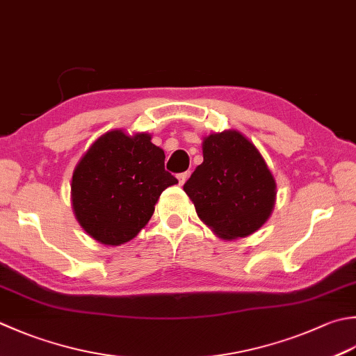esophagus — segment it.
Masks as SVG:
<instances>
[{
  "label": "esophagus",
  "instance_id": "1",
  "mask_svg": "<svg viewBox=\"0 0 356 356\" xmlns=\"http://www.w3.org/2000/svg\"><path fill=\"white\" fill-rule=\"evenodd\" d=\"M190 177V172H182V174H179L177 176V180H179V185L182 186L185 182H186V179Z\"/></svg>",
  "mask_w": 356,
  "mask_h": 356
}]
</instances>
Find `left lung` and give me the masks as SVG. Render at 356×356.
I'll use <instances>...</instances> for the list:
<instances>
[{
  "label": "left lung",
  "mask_w": 356,
  "mask_h": 356,
  "mask_svg": "<svg viewBox=\"0 0 356 356\" xmlns=\"http://www.w3.org/2000/svg\"><path fill=\"white\" fill-rule=\"evenodd\" d=\"M202 162L184 191L199 219L224 241L247 238L271 216L276 180L253 142L239 131L211 132L202 142Z\"/></svg>",
  "instance_id": "obj_1"
}]
</instances>
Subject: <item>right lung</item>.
Segmentation results:
<instances>
[{"mask_svg": "<svg viewBox=\"0 0 356 356\" xmlns=\"http://www.w3.org/2000/svg\"><path fill=\"white\" fill-rule=\"evenodd\" d=\"M151 134L111 129L76 163L72 210L81 228L103 245L132 241L148 224L165 188L177 179L165 171V152Z\"/></svg>", "mask_w": 356, "mask_h": 356, "instance_id": "right-lung-1", "label": "right lung"}]
</instances>
